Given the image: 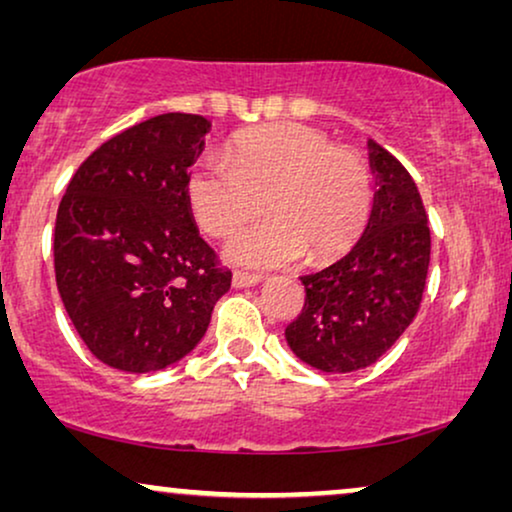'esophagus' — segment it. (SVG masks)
Instances as JSON below:
<instances>
[{"label":"esophagus","mask_w":512,"mask_h":512,"mask_svg":"<svg viewBox=\"0 0 512 512\" xmlns=\"http://www.w3.org/2000/svg\"><path fill=\"white\" fill-rule=\"evenodd\" d=\"M261 282H263V277L261 275H251V272L237 270L233 275L235 289H249V286H258Z\"/></svg>","instance_id":"esophagus-1"}]
</instances>
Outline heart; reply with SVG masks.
<instances>
[{"label": "heart", "mask_w": 512, "mask_h": 512, "mask_svg": "<svg viewBox=\"0 0 512 512\" xmlns=\"http://www.w3.org/2000/svg\"><path fill=\"white\" fill-rule=\"evenodd\" d=\"M228 163L205 158L186 179L188 207L212 237H228L261 214L270 219L237 233L230 263L282 268L307 256L328 263L359 240L373 207L368 167L354 151L300 123L263 125L233 137Z\"/></svg>", "instance_id": "1"}]
</instances>
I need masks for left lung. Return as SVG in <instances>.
<instances>
[{
    "instance_id": "obj_1",
    "label": "left lung",
    "mask_w": 512,
    "mask_h": 512,
    "mask_svg": "<svg viewBox=\"0 0 512 512\" xmlns=\"http://www.w3.org/2000/svg\"><path fill=\"white\" fill-rule=\"evenodd\" d=\"M375 198L366 230L340 261L300 277L305 305L286 326L291 352L321 373H354L387 354L417 317L431 233L417 184L368 139Z\"/></svg>"
}]
</instances>
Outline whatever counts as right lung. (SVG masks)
Here are the masks:
<instances>
[{
  "label": "right lung",
  "mask_w": 512,
  "mask_h": 512,
  "mask_svg": "<svg viewBox=\"0 0 512 512\" xmlns=\"http://www.w3.org/2000/svg\"><path fill=\"white\" fill-rule=\"evenodd\" d=\"M212 123L163 114L90 153L55 219V282L95 359L156 373L207 333L233 272L219 268L186 198Z\"/></svg>",
  "instance_id": "1"
}]
</instances>
